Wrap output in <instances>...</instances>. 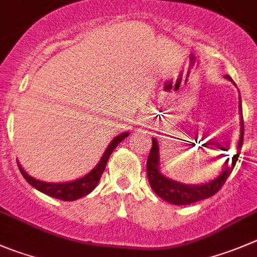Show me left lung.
Masks as SVG:
<instances>
[{"instance_id":"1","label":"left lung","mask_w":257,"mask_h":257,"mask_svg":"<svg viewBox=\"0 0 257 257\" xmlns=\"http://www.w3.org/2000/svg\"><path fill=\"white\" fill-rule=\"evenodd\" d=\"M227 79L232 80L229 75H226ZM240 114H241V135L240 141H238V146H237V154L232 159L231 165L226 168L223 173L219 175L217 179L212 180V182L207 183L203 185H185L180 184V183L174 182V180L168 179L167 177H164L160 172H159V148L158 143L154 139L153 145H151L150 154H149L148 163H146V169H148V178L149 183H150L151 188L154 192L163 198L164 200H167L172 204H177V206H185V204H192L198 202V200L206 199V198L212 197L216 194L228 177L231 175L232 170H233L236 161L238 160L240 156V151L242 149L243 144V117H242V107H241V98H240Z\"/></svg>"}]
</instances>
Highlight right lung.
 I'll return each instance as SVG.
<instances>
[{
  "label": "right lung",
  "mask_w": 257,
  "mask_h": 257,
  "mask_svg": "<svg viewBox=\"0 0 257 257\" xmlns=\"http://www.w3.org/2000/svg\"><path fill=\"white\" fill-rule=\"evenodd\" d=\"M128 136V133H123L121 135H118L117 138H114L112 140V143L109 144L107 150L104 151L103 156L99 160V163L97 164L94 169L92 172L88 173L85 177L80 178V179L74 180V182L70 183H45V182H40L38 179H34L33 177L28 175V173L21 168V165L17 163L19 165V169H20L21 174L23 177L25 178L26 182L29 184L33 185L34 188H36L40 192L45 193V194L50 195V197L58 198V199L62 200H75L78 198H82L84 195L89 194L92 190L96 188V185L98 184L99 179H101L102 174H103L104 169H106L107 161H108V158L111 156L112 151L116 149V146L121 143L123 139H126Z\"/></svg>",
  "instance_id": "add662e5"
}]
</instances>
